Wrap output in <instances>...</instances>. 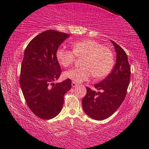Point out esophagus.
Instances as JSON below:
<instances>
[{"label":"esophagus","instance_id":"34e87169","mask_svg":"<svg viewBox=\"0 0 149 149\" xmlns=\"http://www.w3.org/2000/svg\"><path fill=\"white\" fill-rule=\"evenodd\" d=\"M77 85V84L76 83V82H72V86L73 88L76 87Z\"/></svg>","mask_w":149,"mask_h":149}]
</instances>
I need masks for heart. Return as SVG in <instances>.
I'll list each match as a JSON object with an SVG mask.
<instances>
[{
  "label": "heart",
  "instance_id": "obj_1",
  "mask_svg": "<svg viewBox=\"0 0 149 149\" xmlns=\"http://www.w3.org/2000/svg\"><path fill=\"white\" fill-rule=\"evenodd\" d=\"M72 51L60 47L56 52V59L62 67H68L78 57H84L81 67H74L64 72L66 79L75 82L87 81L93 74L97 79L107 76L114 65L113 52L97 41L85 39L72 43Z\"/></svg>",
  "mask_w": 149,
  "mask_h": 149
}]
</instances>
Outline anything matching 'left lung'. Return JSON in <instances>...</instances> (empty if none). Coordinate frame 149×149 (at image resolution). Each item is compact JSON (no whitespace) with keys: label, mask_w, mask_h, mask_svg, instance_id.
Here are the masks:
<instances>
[{"label":"left lung","mask_w":149,"mask_h":149,"mask_svg":"<svg viewBox=\"0 0 149 149\" xmlns=\"http://www.w3.org/2000/svg\"><path fill=\"white\" fill-rule=\"evenodd\" d=\"M116 53L115 66L106 79L95 84L102 92L97 93L86 87V95L82 100L84 113L93 119L102 120L111 116L125 100L130 77L128 57L120 46L112 40Z\"/></svg>","instance_id":"obj_1"}]
</instances>
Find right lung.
<instances>
[{
    "instance_id": "right-lung-1",
    "label": "right lung",
    "mask_w": 149,
    "mask_h": 149,
    "mask_svg": "<svg viewBox=\"0 0 149 149\" xmlns=\"http://www.w3.org/2000/svg\"><path fill=\"white\" fill-rule=\"evenodd\" d=\"M69 35L48 30L35 36L24 52L20 85L31 111L42 119H51L60 113L64 96L71 88V81L58 83L61 66L56 52Z\"/></svg>"
}]
</instances>
